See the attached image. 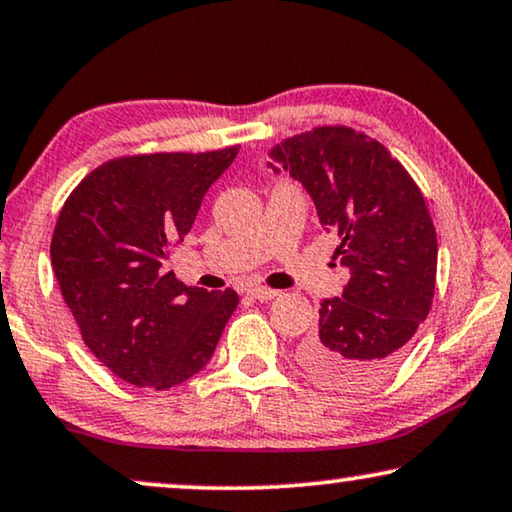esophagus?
I'll return each mask as SVG.
<instances>
[{
	"label": "esophagus",
	"mask_w": 512,
	"mask_h": 512,
	"mask_svg": "<svg viewBox=\"0 0 512 512\" xmlns=\"http://www.w3.org/2000/svg\"><path fill=\"white\" fill-rule=\"evenodd\" d=\"M278 290H269V287H250L248 290V297L250 299H257V301H271L278 297Z\"/></svg>",
	"instance_id": "1"
}]
</instances>
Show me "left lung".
Segmentation results:
<instances>
[{
	"label": "left lung",
	"instance_id": "1",
	"mask_svg": "<svg viewBox=\"0 0 512 512\" xmlns=\"http://www.w3.org/2000/svg\"><path fill=\"white\" fill-rule=\"evenodd\" d=\"M269 155L273 171H290L311 194L350 271L341 297L320 304L301 369L334 390L378 385L406 355L436 290V229L420 187L383 143L350 127H315Z\"/></svg>",
	"mask_w": 512,
	"mask_h": 512
}]
</instances>
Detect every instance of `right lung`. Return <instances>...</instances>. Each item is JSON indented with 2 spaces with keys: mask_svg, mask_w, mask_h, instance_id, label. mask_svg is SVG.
Segmentation results:
<instances>
[{
  "mask_svg": "<svg viewBox=\"0 0 512 512\" xmlns=\"http://www.w3.org/2000/svg\"><path fill=\"white\" fill-rule=\"evenodd\" d=\"M239 146L118 157L83 178L57 218L50 262L85 345L115 376L169 390L204 369L239 306L164 269Z\"/></svg>",
  "mask_w": 512,
  "mask_h": 512,
  "instance_id": "add662e5",
  "label": "right lung"
}]
</instances>
